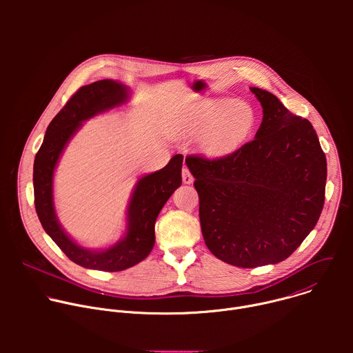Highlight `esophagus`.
Wrapping results in <instances>:
<instances>
[{
    "mask_svg": "<svg viewBox=\"0 0 353 353\" xmlns=\"http://www.w3.org/2000/svg\"><path fill=\"white\" fill-rule=\"evenodd\" d=\"M181 179H183L184 184H191L192 180H194V177H192V174H191V172L188 170L187 166H184L183 170H181Z\"/></svg>",
    "mask_w": 353,
    "mask_h": 353,
    "instance_id": "esophagus-1",
    "label": "esophagus"
}]
</instances>
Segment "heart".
Masks as SVG:
<instances>
[{"label":"heart","instance_id":"b5f03b06","mask_svg":"<svg viewBox=\"0 0 353 353\" xmlns=\"http://www.w3.org/2000/svg\"><path fill=\"white\" fill-rule=\"evenodd\" d=\"M254 110L245 102L229 103L225 99L199 102L181 121L185 132L203 130L201 142L212 152H223L240 145L254 127Z\"/></svg>","mask_w":353,"mask_h":353}]
</instances>
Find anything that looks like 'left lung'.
Returning a JSON list of instances; mask_svg holds the SVG:
<instances>
[{"instance_id":"1","label":"left lung","mask_w":353,"mask_h":353,"mask_svg":"<svg viewBox=\"0 0 353 353\" xmlns=\"http://www.w3.org/2000/svg\"><path fill=\"white\" fill-rule=\"evenodd\" d=\"M251 92L264 113L256 138L225 157L185 158L205 244L240 268L286 260L314 229L327 181L325 154L312 123L275 94Z\"/></svg>"}]
</instances>
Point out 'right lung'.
Masks as SVG:
<instances>
[{
  "label": "right lung",
  "instance_id": "1",
  "mask_svg": "<svg viewBox=\"0 0 353 353\" xmlns=\"http://www.w3.org/2000/svg\"><path fill=\"white\" fill-rule=\"evenodd\" d=\"M125 100V86L112 79L81 86L48 124L33 165L34 208L46 233L75 264L106 272L127 270L149 256L155 244L157 218L181 184L183 155H174L163 169L139 179L130 201L127 234L106 250L92 251L78 245L59 225L53 207V173L65 143L82 121Z\"/></svg>",
  "mask_w": 353,
  "mask_h": 353
}]
</instances>
